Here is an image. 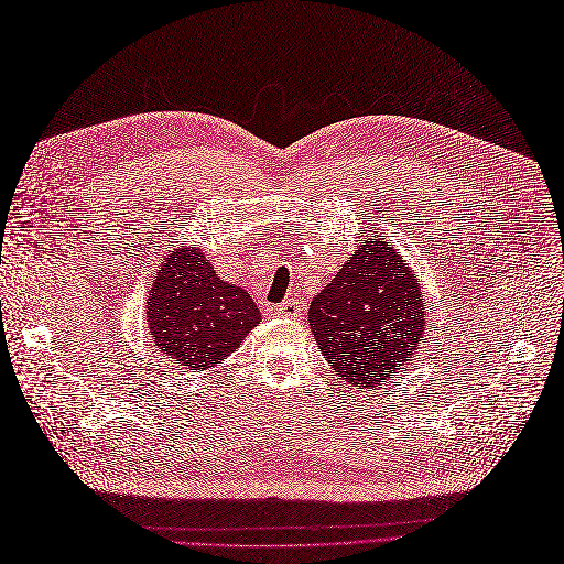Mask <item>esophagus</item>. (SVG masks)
Here are the masks:
<instances>
[{
  "mask_svg": "<svg viewBox=\"0 0 564 564\" xmlns=\"http://www.w3.org/2000/svg\"><path fill=\"white\" fill-rule=\"evenodd\" d=\"M279 315H285V317H300L302 315V302L297 297H288L279 304Z\"/></svg>",
  "mask_w": 564,
  "mask_h": 564,
  "instance_id": "esophagus-1",
  "label": "esophagus"
}]
</instances>
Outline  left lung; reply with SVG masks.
<instances>
[{"mask_svg":"<svg viewBox=\"0 0 564 564\" xmlns=\"http://www.w3.org/2000/svg\"><path fill=\"white\" fill-rule=\"evenodd\" d=\"M422 285L391 241L361 239L308 308V325L332 371L350 387L384 382L412 361L424 338Z\"/></svg>","mask_w":564,"mask_h":564,"instance_id":"1","label":"left lung"}]
</instances>
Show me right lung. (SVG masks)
Masks as SVG:
<instances>
[{
  "label": "right lung",
  "mask_w": 564,
  "mask_h": 564,
  "mask_svg": "<svg viewBox=\"0 0 564 564\" xmlns=\"http://www.w3.org/2000/svg\"><path fill=\"white\" fill-rule=\"evenodd\" d=\"M260 323L247 290L226 283L200 249L170 251L147 300V325L159 350L182 369L221 364Z\"/></svg>",
  "instance_id": "obj_1"
}]
</instances>
